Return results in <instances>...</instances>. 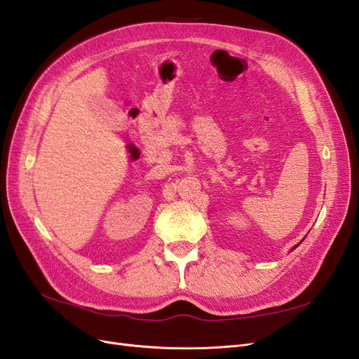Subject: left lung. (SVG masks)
I'll use <instances>...</instances> for the list:
<instances>
[{"label":"left lung","instance_id":"8db88e82","mask_svg":"<svg viewBox=\"0 0 359 359\" xmlns=\"http://www.w3.org/2000/svg\"><path fill=\"white\" fill-rule=\"evenodd\" d=\"M295 247H298V245H295ZM295 247H293V248H295Z\"/></svg>","mask_w":359,"mask_h":359}]
</instances>
